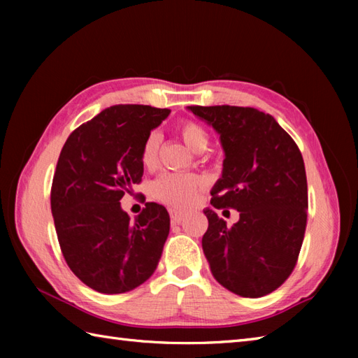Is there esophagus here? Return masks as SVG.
Returning a JSON list of instances; mask_svg holds the SVG:
<instances>
[{"mask_svg": "<svg viewBox=\"0 0 358 358\" xmlns=\"http://www.w3.org/2000/svg\"><path fill=\"white\" fill-rule=\"evenodd\" d=\"M169 214H171V220H172V223H181L185 220V217H186V212H183V210H180V209H169Z\"/></svg>", "mask_w": 358, "mask_h": 358, "instance_id": "obj_1", "label": "esophagus"}]
</instances>
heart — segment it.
Masks as SVG:
<instances>
[{
    "label": "heart",
    "instance_id": "heart-1",
    "mask_svg": "<svg viewBox=\"0 0 358 358\" xmlns=\"http://www.w3.org/2000/svg\"><path fill=\"white\" fill-rule=\"evenodd\" d=\"M177 134L186 146L194 152H201L208 148L209 134L199 121L186 118L177 124ZM159 134L150 132L141 146V164L149 171L158 166L159 158ZM201 187V180L192 173H166L154 183V196L172 206H187L191 204Z\"/></svg>",
    "mask_w": 358,
    "mask_h": 358
}]
</instances>
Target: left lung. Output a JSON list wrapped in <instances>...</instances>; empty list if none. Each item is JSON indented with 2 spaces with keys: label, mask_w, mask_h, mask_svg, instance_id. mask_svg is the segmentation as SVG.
Instances as JSON below:
<instances>
[{
  "label": "left lung",
  "mask_w": 358,
  "mask_h": 358,
  "mask_svg": "<svg viewBox=\"0 0 358 358\" xmlns=\"http://www.w3.org/2000/svg\"><path fill=\"white\" fill-rule=\"evenodd\" d=\"M220 134L223 175L210 191L215 209H235L227 227L206 209L201 245L212 275L231 292L258 299L291 275L305 238L308 181L301 152L275 118L240 106H189Z\"/></svg>",
  "instance_id": "left-lung-1"
}]
</instances>
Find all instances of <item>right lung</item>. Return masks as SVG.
Segmentation results:
<instances>
[{"label": "right lung", "mask_w": 358, "mask_h": 358, "mask_svg": "<svg viewBox=\"0 0 358 358\" xmlns=\"http://www.w3.org/2000/svg\"><path fill=\"white\" fill-rule=\"evenodd\" d=\"M169 109L117 104L69 135L50 189L59 248L71 271L101 294H123L155 272L169 235L162 204L146 203L132 222L120 200L141 183V146Z\"/></svg>", "instance_id": "obj_1"}]
</instances>
